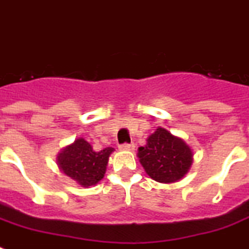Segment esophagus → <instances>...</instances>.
<instances>
[{
    "label": "esophagus",
    "instance_id": "esophagus-1",
    "mask_svg": "<svg viewBox=\"0 0 249 249\" xmlns=\"http://www.w3.org/2000/svg\"><path fill=\"white\" fill-rule=\"evenodd\" d=\"M119 148L121 151H131V149H134V144L133 143H123V144L119 145Z\"/></svg>",
    "mask_w": 249,
    "mask_h": 249
}]
</instances>
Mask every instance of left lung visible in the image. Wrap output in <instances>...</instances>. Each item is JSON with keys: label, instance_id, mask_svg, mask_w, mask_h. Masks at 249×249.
I'll return each mask as SVG.
<instances>
[{"label": "left lung", "instance_id": "obj_1", "mask_svg": "<svg viewBox=\"0 0 249 249\" xmlns=\"http://www.w3.org/2000/svg\"><path fill=\"white\" fill-rule=\"evenodd\" d=\"M138 157L149 178L166 184L180 180L193 162L191 147L163 128H157L147 144L139 147Z\"/></svg>", "mask_w": 249, "mask_h": 249}]
</instances>
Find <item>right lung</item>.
<instances>
[{"mask_svg":"<svg viewBox=\"0 0 249 249\" xmlns=\"http://www.w3.org/2000/svg\"><path fill=\"white\" fill-rule=\"evenodd\" d=\"M112 152V147L96 151L86 139L79 138L58 153L57 163L65 175L79 185L88 188L102 180Z\"/></svg>","mask_w":249,"mask_h":249,"instance_id":"add662e5","label":"right lung"}]
</instances>
